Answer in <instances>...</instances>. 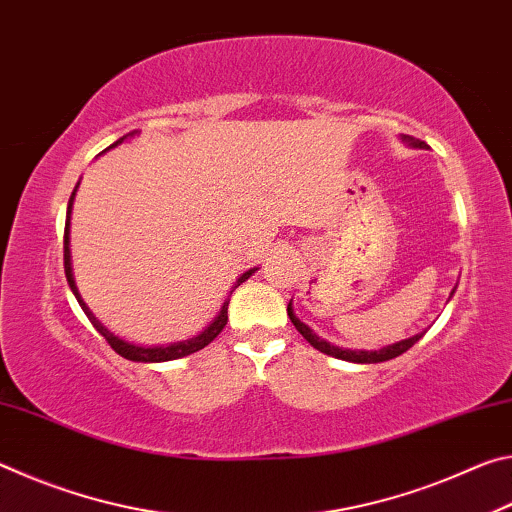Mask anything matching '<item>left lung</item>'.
<instances>
[{
    "label": "left lung",
    "mask_w": 512,
    "mask_h": 512,
    "mask_svg": "<svg viewBox=\"0 0 512 512\" xmlns=\"http://www.w3.org/2000/svg\"><path fill=\"white\" fill-rule=\"evenodd\" d=\"M402 142L413 146V149H427V144L420 142V140H415V137H411V135H402ZM454 291H456V287L452 289V293H449V298L454 296ZM287 314L291 318V323L296 325L298 332L309 341V345H314L318 352L329 354V357L343 359V361H350V363H381V361L400 357V354H404L406 350L413 348V345L422 339L424 332H427V329H424V332H420V334H413V336H409V339H402V341H397V343L384 345V348H379V350H350V348H339V345H334V343H329L325 339H320V336L314 332V329L302 323V320L296 316V311H293V300L289 302Z\"/></svg>",
    "instance_id": "1"
}]
</instances>
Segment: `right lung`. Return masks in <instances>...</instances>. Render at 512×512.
Wrapping results in <instances>:
<instances>
[{
	"mask_svg": "<svg viewBox=\"0 0 512 512\" xmlns=\"http://www.w3.org/2000/svg\"><path fill=\"white\" fill-rule=\"evenodd\" d=\"M137 133H128L124 137H119V140L115 144H110V149H115V146H119L124 140H128V137H133ZM108 151V149H106ZM81 183H76L72 196H69V203H67V219H65V277H67V284L69 289H72V293L76 296V300H79L81 309L85 311V316L90 318V323L94 325V329L103 336L110 343V348L115 350L117 354H121V357L128 359V361H137V363H162V361H173V359H183V357H189V354H194L198 350H203L205 345H210L216 336L221 334V329L225 327V323H228V305H230V298H225L223 307L219 314L214 316V320L210 325H207L203 332L194 334L192 339H185V341H173V343H162V345H140V343H133V341H126L121 339V336L112 334L110 329L101 323V320L92 314V309L85 305V300L81 298L79 289H76V280H74V273H72V253H69V219H72V207H74V196H76V189H79ZM257 271V268H248L246 273H241L237 277V282L232 284V291H235L241 282H246L250 275H253ZM230 291V296H232Z\"/></svg>",
	"mask_w": 512,
	"mask_h": 512,
	"instance_id": "obj_1",
	"label": "right lung"
}]
</instances>
